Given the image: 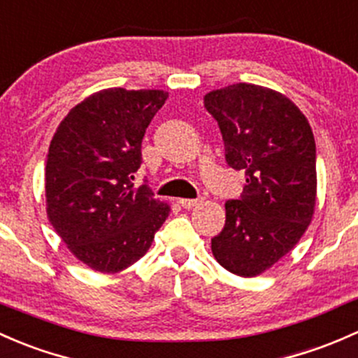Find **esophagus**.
<instances>
[{
  "label": "esophagus",
  "mask_w": 358,
  "mask_h": 358,
  "mask_svg": "<svg viewBox=\"0 0 358 358\" xmlns=\"http://www.w3.org/2000/svg\"><path fill=\"white\" fill-rule=\"evenodd\" d=\"M201 202H202V199H180V204H182V208H185V209L195 208V206H199Z\"/></svg>",
  "instance_id": "1"
}]
</instances>
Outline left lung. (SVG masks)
Here are the masks:
<instances>
[{"label": "left lung", "mask_w": 358, "mask_h": 358, "mask_svg": "<svg viewBox=\"0 0 358 358\" xmlns=\"http://www.w3.org/2000/svg\"><path fill=\"white\" fill-rule=\"evenodd\" d=\"M220 125L228 166L245 171L242 195L224 204L227 221L210 240L229 273L257 276L306 233L315 208V142L302 111L283 94L233 84L204 96Z\"/></svg>", "instance_id": "8db88e82"}]
</instances>
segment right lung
Masks as SVG:
<instances>
[{
    "label": "right lung",
    "instance_id": "1",
    "mask_svg": "<svg viewBox=\"0 0 358 358\" xmlns=\"http://www.w3.org/2000/svg\"><path fill=\"white\" fill-rule=\"evenodd\" d=\"M163 90L104 89L63 118L46 163V210L71 254L99 273L137 262L166 221L169 206L135 187L142 138L163 108Z\"/></svg>",
    "mask_w": 358,
    "mask_h": 358
}]
</instances>
